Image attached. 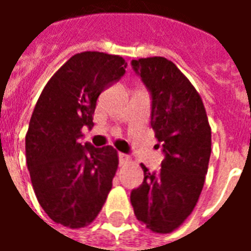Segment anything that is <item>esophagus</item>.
<instances>
[{"label": "esophagus", "mask_w": 251, "mask_h": 251, "mask_svg": "<svg viewBox=\"0 0 251 251\" xmlns=\"http://www.w3.org/2000/svg\"><path fill=\"white\" fill-rule=\"evenodd\" d=\"M118 156H120V164H121V165L130 163V157H129L127 154H125V153H120Z\"/></svg>", "instance_id": "1"}]
</instances>
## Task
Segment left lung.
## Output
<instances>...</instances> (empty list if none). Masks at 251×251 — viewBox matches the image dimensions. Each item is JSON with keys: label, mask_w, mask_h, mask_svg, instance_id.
Wrapping results in <instances>:
<instances>
[{"label": "left lung", "mask_w": 251, "mask_h": 251, "mask_svg": "<svg viewBox=\"0 0 251 251\" xmlns=\"http://www.w3.org/2000/svg\"><path fill=\"white\" fill-rule=\"evenodd\" d=\"M131 66L152 93V129L164 160L158 174L141 164L144 181L133 189L134 215L158 234H168L191 215L204 185L211 127L200 94L175 63L142 57Z\"/></svg>", "instance_id": "8db88e82"}]
</instances>
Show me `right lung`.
Returning a JSON list of instances; mask_svg holds the SVG:
<instances>
[{
	"mask_svg": "<svg viewBox=\"0 0 251 251\" xmlns=\"http://www.w3.org/2000/svg\"><path fill=\"white\" fill-rule=\"evenodd\" d=\"M125 59L86 51L70 57L37 99L25 136V154L36 198L57 225L80 228L98 216L118 168L111 145H82L84 126L93 127L97 99L117 82Z\"/></svg>",
	"mask_w": 251,
	"mask_h": 251,
	"instance_id": "add662e5",
	"label": "right lung"
}]
</instances>
